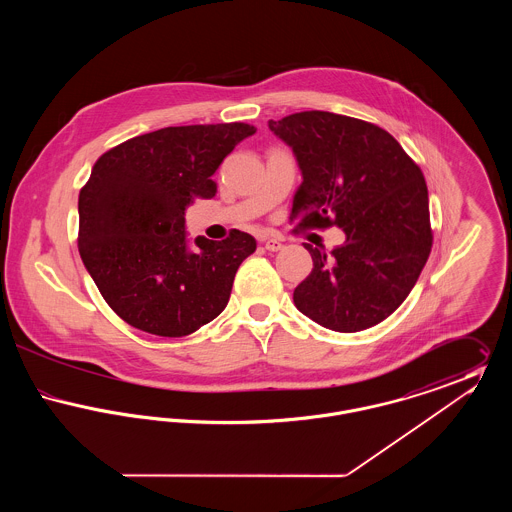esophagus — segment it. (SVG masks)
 Wrapping results in <instances>:
<instances>
[{
	"label": "esophagus",
	"mask_w": 512,
	"mask_h": 512,
	"mask_svg": "<svg viewBox=\"0 0 512 512\" xmlns=\"http://www.w3.org/2000/svg\"><path fill=\"white\" fill-rule=\"evenodd\" d=\"M261 244L265 245V249H268V251H280L284 247V244L276 238H263Z\"/></svg>",
	"instance_id": "34e87169"
}]
</instances>
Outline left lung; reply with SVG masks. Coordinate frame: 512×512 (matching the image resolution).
<instances>
[{"label":"left lung","instance_id":"1","mask_svg":"<svg viewBox=\"0 0 512 512\" xmlns=\"http://www.w3.org/2000/svg\"><path fill=\"white\" fill-rule=\"evenodd\" d=\"M268 128L292 147L303 176L290 220L345 232L332 251L305 244L313 270L293 292L295 307L336 332L382 322L407 299L432 249L420 167L390 132L361 119L303 111Z\"/></svg>","mask_w":512,"mask_h":512}]
</instances>
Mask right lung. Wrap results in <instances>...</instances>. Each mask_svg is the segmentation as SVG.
<instances>
[{"instance_id":"obj_1","label":"right lung","mask_w":512,"mask_h":512,"mask_svg":"<svg viewBox=\"0 0 512 512\" xmlns=\"http://www.w3.org/2000/svg\"><path fill=\"white\" fill-rule=\"evenodd\" d=\"M257 132L245 122L167 126L105 151L78 195V251L107 305L163 338L199 330L224 311L236 270L257 242L232 230L188 247L184 211L217 194L224 157Z\"/></svg>"}]
</instances>
